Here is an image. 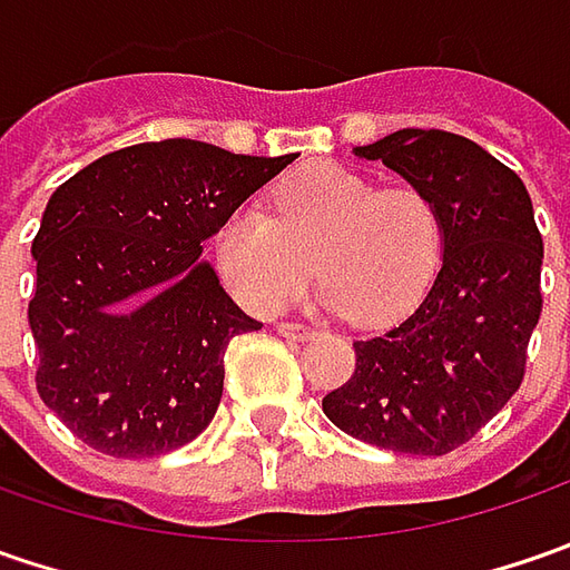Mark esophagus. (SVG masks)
<instances>
[{"mask_svg": "<svg viewBox=\"0 0 570 570\" xmlns=\"http://www.w3.org/2000/svg\"><path fill=\"white\" fill-rule=\"evenodd\" d=\"M278 333L285 336V340H311L314 336V326H307V323H278Z\"/></svg>", "mask_w": 570, "mask_h": 570, "instance_id": "obj_1", "label": "esophagus"}]
</instances>
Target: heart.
I'll use <instances>...</instances> for the list:
<instances>
[{
	"label": "heart",
	"mask_w": 570,
	"mask_h": 570,
	"mask_svg": "<svg viewBox=\"0 0 570 570\" xmlns=\"http://www.w3.org/2000/svg\"><path fill=\"white\" fill-rule=\"evenodd\" d=\"M444 253V222L422 187H377L352 167L311 165L273 193V215L240 208L215 234L230 292L278 311L323 275L320 301L367 326L403 320L428 292Z\"/></svg>",
	"instance_id": "heart-1"
}]
</instances>
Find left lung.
I'll use <instances>...</instances> for the list:
<instances>
[{"label": "left lung", "instance_id": "1", "mask_svg": "<svg viewBox=\"0 0 570 570\" xmlns=\"http://www.w3.org/2000/svg\"><path fill=\"white\" fill-rule=\"evenodd\" d=\"M355 155L383 161L438 203L444 259L409 317L352 342L355 374L323 396V412L364 444L444 456L523 383L542 314L533 203L511 167L444 129H400Z\"/></svg>", "mask_w": 570, "mask_h": 570}]
</instances>
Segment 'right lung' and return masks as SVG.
<instances>
[{"mask_svg": "<svg viewBox=\"0 0 570 570\" xmlns=\"http://www.w3.org/2000/svg\"><path fill=\"white\" fill-rule=\"evenodd\" d=\"M292 161L165 139L56 187L31 247L28 323L37 393L88 448L158 456L206 431L228 342L263 323L218 285L203 244Z\"/></svg>", "mask_w": 570, "mask_h": 570, "instance_id": "add662e5", "label": "right lung"}]
</instances>
